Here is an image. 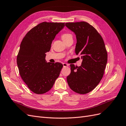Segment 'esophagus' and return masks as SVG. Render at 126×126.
Here are the masks:
<instances>
[{"instance_id": "esophagus-1", "label": "esophagus", "mask_w": 126, "mask_h": 126, "mask_svg": "<svg viewBox=\"0 0 126 126\" xmlns=\"http://www.w3.org/2000/svg\"><path fill=\"white\" fill-rule=\"evenodd\" d=\"M63 67H66V66H69V65H68L67 63H63Z\"/></svg>"}]
</instances>
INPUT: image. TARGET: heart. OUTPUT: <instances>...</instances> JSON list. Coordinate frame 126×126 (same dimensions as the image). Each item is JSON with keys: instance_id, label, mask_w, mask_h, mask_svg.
<instances>
[{"instance_id": "heart-1", "label": "heart", "mask_w": 126, "mask_h": 126, "mask_svg": "<svg viewBox=\"0 0 126 126\" xmlns=\"http://www.w3.org/2000/svg\"><path fill=\"white\" fill-rule=\"evenodd\" d=\"M72 36V35L70 34H69V33H64L62 35V38L63 40H64V39H66L67 38L69 37H71Z\"/></svg>"}]
</instances>
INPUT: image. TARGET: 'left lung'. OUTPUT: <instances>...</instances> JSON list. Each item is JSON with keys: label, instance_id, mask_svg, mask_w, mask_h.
<instances>
[{"label": "left lung", "instance_id": "1", "mask_svg": "<svg viewBox=\"0 0 126 126\" xmlns=\"http://www.w3.org/2000/svg\"><path fill=\"white\" fill-rule=\"evenodd\" d=\"M65 26L76 35L75 52L82 59L80 66L70 65L67 83L75 92L86 94L93 90L103 77L108 59L105 43L95 28L85 21L67 23Z\"/></svg>", "mask_w": 126, "mask_h": 126}]
</instances>
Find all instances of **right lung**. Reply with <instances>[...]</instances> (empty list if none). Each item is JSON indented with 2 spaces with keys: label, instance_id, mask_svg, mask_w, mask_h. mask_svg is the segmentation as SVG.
Returning a JSON list of instances; mask_svg holds the SVG:
<instances>
[{
  "label": "right lung",
  "instance_id": "add662e5",
  "mask_svg": "<svg viewBox=\"0 0 126 126\" xmlns=\"http://www.w3.org/2000/svg\"><path fill=\"white\" fill-rule=\"evenodd\" d=\"M65 26L64 23L43 22L31 29L21 42L17 64L23 80L31 90L43 94L53 87L63 64L45 60L52 41Z\"/></svg>",
  "mask_w": 126,
  "mask_h": 126
}]
</instances>
